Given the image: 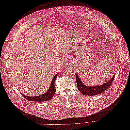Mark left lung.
Segmentation results:
<instances>
[{
    "instance_id": "8db88e82",
    "label": "left lung",
    "mask_w": 130,
    "mask_h": 130,
    "mask_svg": "<svg viewBox=\"0 0 130 130\" xmlns=\"http://www.w3.org/2000/svg\"><path fill=\"white\" fill-rule=\"evenodd\" d=\"M115 76V75H114L109 81L102 85L96 87H87L84 85V83H82L81 80L79 79V77L78 76L77 74H76L77 85L78 90L83 95L89 96L97 95V94H100L107 90L112 85Z\"/></svg>"
}]
</instances>
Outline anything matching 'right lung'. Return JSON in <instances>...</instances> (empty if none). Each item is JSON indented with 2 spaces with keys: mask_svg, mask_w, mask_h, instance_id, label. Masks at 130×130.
Wrapping results in <instances>:
<instances>
[{
  "mask_svg": "<svg viewBox=\"0 0 130 130\" xmlns=\"http://www.w3.org/2000/svg\"><path fill=\"white\" fill-rule=\"evenodd\" d=\"M57 74L54 77L53 79L52 80L51 86L46 92L44 94H42L41 95L37 96H25L24 94H21L22 95L24 96L26 100H28L29 101H32V102H44L46 101H49L52 99L53 96H54V94L56 92V88L55 87V81L56 79Z\"/></svg>",
  "mask_w": 130,
  "mask_h": 130,
  "instance_id": "obj_1",
  "label": "right lung"
}]
</instances>
